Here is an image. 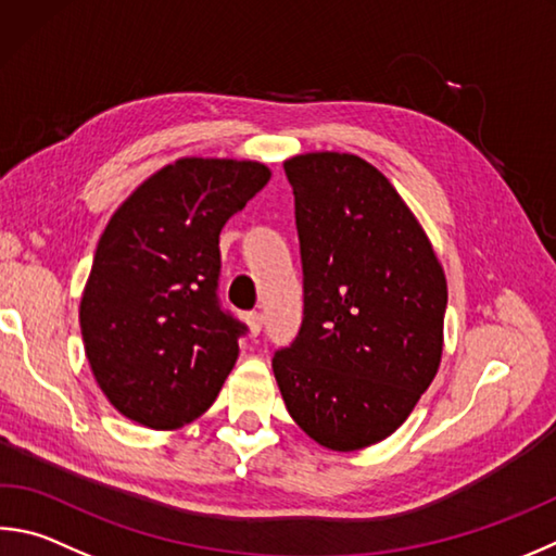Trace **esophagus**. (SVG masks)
Here are the masks:
<instances>
[{
    "mask_svg": "<svg viewBox=\"0 0 556 556\" xmlns=\"http://www.w3.org/2000/svg\"><path fill=\"white\" fill-rule=\"evenodd\" d=\"M245 323H248V330H250V336L255 338V336H260V330H262V313H248V318H245Z\"/></svg>",
    "mask_w": 556,
    "mask_h": 556,
    "instance_id": "34e87169",
    "label": "esophagus"
}]
</instances>
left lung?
I'll use <instances>...</instances> for the list:
<instances>
[{"label": "left lung", "instance_id": "obj_1", "mask_svg": "<svg viewBox=\"0 0 556 556\" xmlns=\"http://www.w3.org/2000/svg\"><path fill=\"white\" fill-rule=\"evenodd\" d=\"M304 265V320L271 359L289 416L318 445L387 440L442 359L447 279L426 230L367 160L289 157Z\"/></svg>", "mask_w": 556, "mask_h": 556}]
</instances>
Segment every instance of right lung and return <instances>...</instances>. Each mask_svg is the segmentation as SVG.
<instances>
[{
	"label": "right lung",
	"mask_w": 556,
	"mask_h": 556,
	"mask_svg": "<svg viewBox=\"0 0 556 556\" xmlns=\"http://www.w3.org/2000/svg\"><path fill=\"white\" fill-rule=\"evenodd\" d=\"M269 177L255 160L179 157L111 216L79 328L99 389L121 416L177 430L216 401L245 332L218 306V236Z\"/></svg>",
	"instance_id": "right-lung-1"
}]
</instances>
